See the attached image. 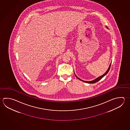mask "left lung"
<instances>
[{"instance_id": "8db88e82", "label": "left lung", "mask_w": 130, "mask_h": 130, "mask_svg": "<svg viewBox=\"0 0 130 130\" xmlns=\"http://www.w3.org/2000/svg\"><path fill=\"white\" fill-rule=\"evenodd\" d=\"M111 63L110 64V65H109V68L107 70V71H106V72L104 74V75H103L102 76H99V77H98V78H96V79H95V80H92V81H85V80H81L80 79V78H78V77L77 76H76V77H77V78L79 79L80 80H82V81H83V82H84V83H97L98 82V81H99L100 80H101L102 78H103L104 76H105L108 73V72H109V70H110V66H111Z\"/></svg>"}]
</instances>
